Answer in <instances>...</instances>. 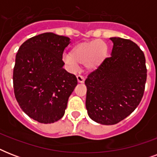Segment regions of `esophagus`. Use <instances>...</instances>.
I'll return each mask as SVG.
<instances>
[{"label":"esophagus","instance_id":"34e87169","mask_svg":"<svg viewBox=\"0 0 157 157\" xmlns=\"http://www.w3.org/2000/svg\"><path fill=\"white\" fill-rule=\"evenodd\" d=\"M76 78H77V81H78L79 83H84V81H85V77L81 75H78V76H76Z\"/></svg>","mask_w":157,"mask_h":157}]
</instances>
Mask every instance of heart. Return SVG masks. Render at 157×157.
I'll return each instance as SVG.
<instances>
[{"label": "heart", "mask_w": 157, "mask_h": 157, "mask_svg": "<svg viewBox=\"0 0 157 157\" xmlns=\"http://www.w3.org/2000/svg\"><path fill=\"white\" fill-rule=\"evenodd\" d=\"M107 53V45L103 40H91L75 45L71 53L64 54L63 61L71 70L78 68L79 63H85L87 68L94 70L103 63Z\"/></svg>", "instance_id": "1"}]
</instances>
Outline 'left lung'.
Segmentation results:
<instances>
[{
    "label": "left lung",
    "instance_id": "obj_1",
    "mask_svg": "<svg viewBox=\"0 0 157 157\" xmlns=\"http://www.w3.org/2000/svg\"><path fill=\"white\" fill-rule=\"evenodd\" d=\"M112 56L86 78L89 117L102 124H115L134 112L144 96L147 81L144 52L132 40L110 38Z\"/></svg>",
    "mask_w": 157,
    "mask_h": 157
}]
</instances>
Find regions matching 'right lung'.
I'll return each instance as SVG.
<instances>
[{
	"mask_svg": "<svg viewBox=\"0 0 157 157\" xmlns=\"http://www.w3.org/2000/svg\"><path fill=\"white\" fill-rule=\"evenodd\" d=\"M70 39L52 33L29 38L16 54L13 72L16 100L32 119L50 124L63 117L76 76L63 69V54Z\"/></svg>",
	"mask_w": 157,
	"mask_h": 157,
	"instance_id": "obj_1",
	"label": "right lung"
}]
</instances>
